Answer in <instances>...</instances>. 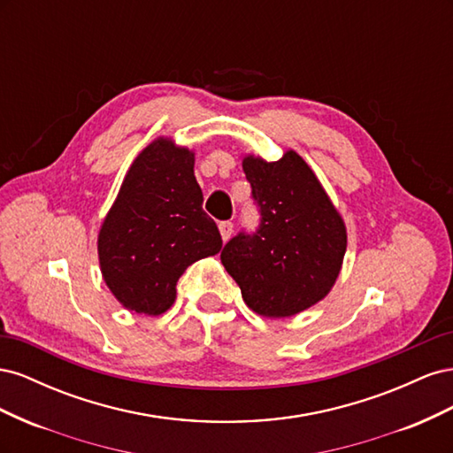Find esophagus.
Here are the masks:
<instances>
[{
    "label": "esophagus",
    "instance_id": "obj_1",
    "mask_svg": "<svg viewBox=\"0 0 453 453\" xmlns=\"http://www.w3.org/2000/svg\"><path fill=\"white\" fill-rule=\"evenodd\" d=\"M219 232H221V238H223V242H228V240H230V236H232V232H234V225H232L230 221L219 223Z\"/></svg>",
    "mask_w": 453,
    "mask_h": 453
}]
</instances>
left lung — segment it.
Wrapping results in <instances>:
<instances>
[{"instance_id":"left-lung-1","label":"left lung","mask_w":453,"mask_h":453,"mask_svg":"<svg viewBox=\"0 0 453 453\" xmlns=\"http://www.w3.org/2000/svg\"><path fill=\"white\" fill-rule=\"evenodd\" d=\"M242 166L260 225L253 234L232 238L221 263L253 311L291 318L333 289L348 245L344 219L295 150L276 162L248 155Z\"/></svg>"}]
</instances>
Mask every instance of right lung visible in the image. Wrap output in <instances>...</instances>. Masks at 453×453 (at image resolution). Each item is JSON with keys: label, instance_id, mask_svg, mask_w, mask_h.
I'll list each match as a JSON object with an SVG mask.
<instances>
[{"label": "right lung", "instance_id": "obj_1", "mask_svg": "<svg viewBox=\"0 0 453 453\" xmlns=\"http://www.w3.org/2000/svg\"><path fill=\"white\" fill-rule=\"evenodd\" d=\"M202 202L193 150L158 138L135 157L98 234L104 281L127 310H170L183 272L221 251Z\"/></svg>", "mask_w": 453, "mask_h": 453}]
</instances>
